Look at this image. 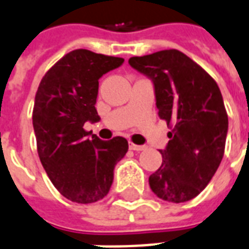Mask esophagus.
<instances>
[{"mask_svg": "<svg viewBox=\"0 0 249 249\" xmlns=\"http://www.w3.org/2000/svg\"><path fill=\"white\" fill-rule=\"evenodd\" d=\"M129 149L134 150V151H142V150L146 149V146L134 145V143H132V142H129Z\"/></svg>", "mask_w": 249, "mask_h": 249, "instance_id": "obj_1", "label": "esophagus"}]
</instances>
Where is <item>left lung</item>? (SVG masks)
<instances>
[{"instance_id":"obj_1","label":"left lung","mask_w":249,"mask_h":249,"mask_svg":"<svg viewBox=\"0 0 249 249\" xmlns=\"http://www.w3.org/2000/svg\"><path fill=\"white\" fill-rule=\"evenodd\" d=\"M151 79L159 117L174 128L162 166L151 174V191L168 202H185L202 192L221 164L229 117L217 82L178 49L129 58Z\"/></svg>"}]
</instances>
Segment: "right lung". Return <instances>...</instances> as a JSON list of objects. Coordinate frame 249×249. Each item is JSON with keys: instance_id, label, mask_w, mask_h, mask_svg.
Returning a JSON list of instances; mask_svg holds the SVG:
<instances>
[{"instance_id": "add662e5", "label": "right lung", "mask_w": 249, "mask_h": 249, "mask_svg": "<svg viewBox=\"0 0 249 249\" xmlns=\"http://www.w3.org/2000/svg\"><path fill=\"white\" fill-rule=\"evenodd\" d=\"M124 58L75 49L41 79L35 96L32 125L37 153L47 175L68 200L91 204L109 192L113 170L128 151V141H102L83 129L98 123L95 108L99 79L123 65Z\"/></svg>"}]
</instances>
